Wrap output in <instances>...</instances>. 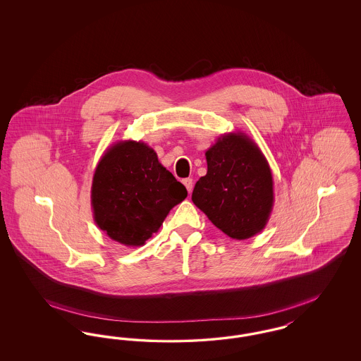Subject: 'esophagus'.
<instances>
[{
    "label": "esophagus",
    "mask_w": 361,
    "mask_h": 361,
    "mask_svg": "<svg viewBox=\"0 0 361 361\" xmlns=\"http://www.w3.org/2000/svg\"><path fill=\"white\" fill-rule=\"evenodd\" d=\"M183 184L185 185V188H187V190L190 193L192 188H193V180H192V178H184V180H183Z\"/></svg>",
    "instance_id": "obj_1"
}]
</instances>
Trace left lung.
<instances>
[{
    "mask_svg": "<svg viewBox=\"0 0 361 361\" xmlns=\"http://www.w3.org/2000/svg\"><path fill=\"white\" fill-rule=\"evenodd\" d=\"M207 174L192 202L233 240L261 233L274 208V177L256 142L245 133H227L206 152Z\"/></svg>",
    "mask_w": 361,
    "mask_h": 361,
    "instance_id": "left-lung-1",
    "label": "left lung"
}]
</instances>
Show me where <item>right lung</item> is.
<instances>
[{"instance_id": "add662e5", "label": "right lung", "mask_w": 361, "mask_h": 361, "mask_svg": "<svg viewBox=\"0 0 361 361\" xmlns=\"http://www.w3.org/2000/svg\"><path fill=\"white\" fill-rule=\"evenodd\" d=\"M187 195L150 146L119 140L105 150L94 169L90 204L94 222L111 240L137 247Z\"/></svg>"}]
</instances>
